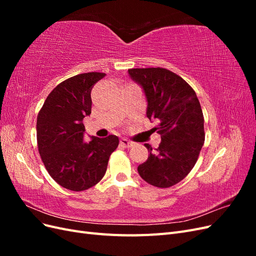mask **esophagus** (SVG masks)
I'll use <instances>...</instances> for the list:
<instances>
[{"label": "esophagus", "instance_id": "34e87169", "mask_svg": "<svg viewBox=\"0 0 256 256\" xmlns=\"http://www.w3.org/2000/svg\"><path fill=\"white\" fill-rule=\"evenodd\" d=\"M120 145L124 146V147H126V148H129V147H131V146L134 145L132 142H130V141L126 140V138H120Z\"/></svg>", "mask_w": 256, "mask_h": 256}]
</instances>
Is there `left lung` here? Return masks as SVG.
I'll return each instance as SVG.
<instances>
[{
    "instance_id": "1",
    "label": "left lung",
    "mask_w": 256,
    "mask_h": 256,
    "mask_svg": "<svg viewBox=\"0 0 256 256\" xmlns=\"http://www.w3.org/2000/svg\"><path fill=\"white\" fill-rule=\"evenodd\" d=\"M131 78L141 85L147 99L146 115L159 122L161 136L156 152L138 166L143 180L158 188L182 180L196 164L205 141L204 116L198 96L182 76L166 68H131Z\"/></svg>"
}]
</instances>
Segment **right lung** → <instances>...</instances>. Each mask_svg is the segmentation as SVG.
Instances as JSON below:
<instances>
[{"label":"right lung","instance_id":"obj_1","mask_svg":"<svg viewBox=\"0 0 256 256\" xmlns=\"http://www.w3.org/2000/svg\"><path fill=\"white\" fill-rule=\"evenodd\" d=\"M104 76L80 74L60 83L37 115V146L44 166L53 180L68 190H88L102 180L120 143L113 134L83 141V118L92 112L90 90Z\"/></svg>","mask_w":256,"mask_h":256}]
</instances>
